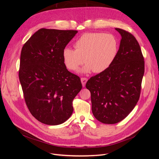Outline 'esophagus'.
I'll list each match as a JSON object with an SVG mask.
<instances>
[{
  "mask_svg": "<svg viewBox=\"0 0 159 159\" xmlns=\"http://www.w3.org/2000/svg\"><path fill=\"white\" fill-rule=\"evenodd\" d=\"M87 81H88V78H81V84H82L83 87H85V84H86V82H87Z\"/></svg>",
  "mask_w": 159,
  "mask_h": 159,
  "instance_id": "obj_1",
  "label": "esophagus"
}]
</instances>
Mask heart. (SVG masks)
Returning a JSON list of instances; mask_svg holds the SVG:
<instances>
[{"mask_svg": "<svg viewBox=\"0 0 159 159\" xmlns=\"http://www.w3.org/2000/svg\"><path fill=\"white\" fill-rule=\"evenodd\" d=\"M75 50L66 47L62 53L64 63L71 71H76L84 63L81 71L99 74L111 66L119 50L117 39L111 34L85 33L75 42Z\"/></svg>", "mask_w": 159, "mask_h": 159, "instance_id": "b5f03b06", "label": "heart"}]
</instances>
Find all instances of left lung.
<instances>
[{
	"instance_id": "1",
	"label": "left lung",
	"mask_w": 159,
	"mask_h": 159,
	"mask_svg": "<svg viewBox=\"0 0 159 159\" xmlns=\"http://www.w3.org/2000/svg\"><path fill=\"white\" fill-rule=\"evenodd\" d=\"M121 36L117 55L109 68L88 81L94 117L105 124H115L132 111L140 97L145 61L136 38L115 28Z\"/></svg>"
}]
</instances>
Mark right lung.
Instances as JSON below:
<instances>
[{"instance_id":"1","label":"right lung","mask_w":159,"mask_h":159,"mask_svg":"<svg viewBox=\"0 0 159 159\" xmlns=\"http://www.w3.org/2000/svg\"><path fill=\"white\" fill-rule=\"evenodd\" d=\"M77 30L41 28L24 44L19 80L31 114L40 122L57 125L73 113L72 101L82 88L80 78L64 63L62 53Z\"/></svg>"}]
</instances>
